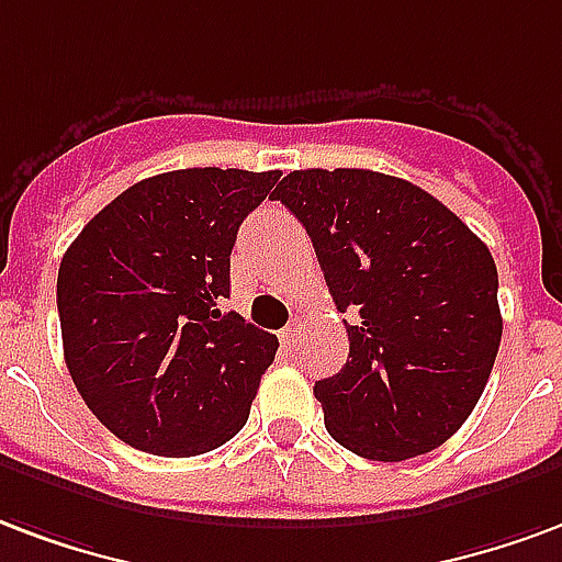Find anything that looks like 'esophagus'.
<instances>
[{"label": "esophagus", "instance_id": "34e87169", "mask_svg": "<svg viewBox=\"0 0 562 562\" xmlns=\"http://www.w3.org/2000/svg\"><path fill=\"white\" fill-rule=\"evenodd\" d=\"M296 331H299V323L293 321L290 326H284V329H281V341L293 344V341H296Z\"/></svg>", "mask_w": 562, "mask_h": 562}]
</instances>
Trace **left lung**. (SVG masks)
Instances as JSON below:
<instances>
[{"mask_svg":"<svg viewBox=\"0 0 562 562\" xmlns=\"http://www.w3.org/2000/svg\"><path fill=\"white\" fill-rule=\"evenodd\" d=\"M308 231L350 356L317 380L326 431L371 461L443 446L485 392L503 317L488 245L398 176L293 170L276 188Z\"/></svg>","mask_w":562,"mask_h":562,"instance_id":"left-lung-1","label":"left lung"}]
</instances>
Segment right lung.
<instances>
[{
  "label": "right lung",
  "instance_id": "right-lung-1",
  "mask_svg": "<svg viewBox=\"0 0 562 562\" xmlns=\"http://www.w3.org/2000/svg\"><path fill=\"white\" fill-rule=\"evenodd\" d=\"M278 170L191 167L108 203L59 263L65 366L122 443L164 458L212 452L245 428L278 338L221 311L239 224Z\"/></svg>",
  "mask_w": 562,
  "mask_h": 562
}]
</instances>
